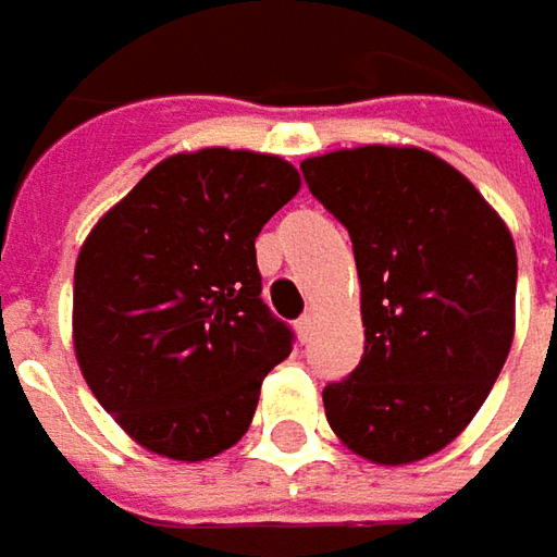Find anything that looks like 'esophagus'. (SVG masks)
Segmentation results:
<instances>
[{
    "mask_svg": "<svg viewBox=\"0 0 557 557\" xmlns=\"http://www.w3.org/2000/svg\"><path fill=\"white\" fill-rule=\"evenodd\" d=\"M312 329H315V319H312V315H304V319H297V337H300L304 344H307V341L312 337Z\"/></svg>",
    "mask_w": 557,
    "mask_h": 557,
    "instance_id": "34e87169",
    "label": "esophagus"
}]
</instances>
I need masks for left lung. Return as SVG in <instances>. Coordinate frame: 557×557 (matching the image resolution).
Returning <instances> with one entry per match:
<instances>
[{
    "label": "left lung",
    "instance_id": "obj_1",
    "mask_svg": "<svg viewBox=\"0 0 557 557\" xmlns=\"http://www.w3.org/2000/svg\"><path fill=\"white\" fill-rule=\"evenodd\" d=\"M347 225L366 354L322 391L337 440L412 465L478 416L515 341L518 253L505 220L453 163L416 145H359L300 163Z\"/></svg>",
    "mask_w": 557,
    "mask_h": 557
}]
</instances>
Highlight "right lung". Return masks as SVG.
Masks as SVG:
<instances>
[{"instance_id": "obj_1", "label": "right lung", "mask_w": 557, "mask_h": 557, "mask_svg": "<svg viewBox=\"0 0 557 557\" xmlns=\"http://www.w3.org/2000/svg\"><path fill=\"white\" fill-rule=\"evenodd\" d=\"M300 191L278 154H170L86 235L74 354L141 449L203 461L245 437L290 332L260 300L257 235Z\"/></svg>"}]
</instances>
